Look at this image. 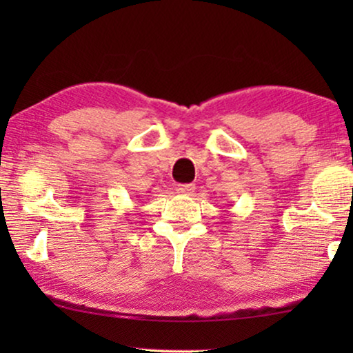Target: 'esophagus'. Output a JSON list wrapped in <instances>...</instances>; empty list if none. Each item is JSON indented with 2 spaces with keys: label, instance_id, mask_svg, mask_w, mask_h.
<instances>
[{
  "label": "esophagus",
  "instance_id": "obj_1",
  "mask_svg": "<svg viewBox=\"0 0 353 353\" xmlns=\"http://www.w3.org/2000/svg\"><path fill=\"white\" fill-rule=\"evenodd\" d=\"M196 190L194 185H178L176 186V192H180V194H192Z\"/></svg>",
  "mask_w": 353,
  "mask_h": 353
}]
</instances>
